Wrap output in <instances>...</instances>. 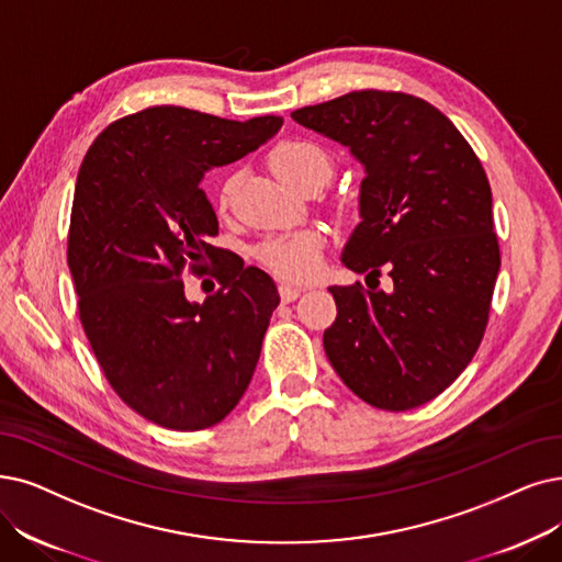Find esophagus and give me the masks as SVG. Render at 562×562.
<instances>
[{"mask_svg":"<svg viewBox=\"0 0 562 562\" xmlns=\"http://www.w3.org/2000/svg\"><path fill=\"white\" fill-rule=\"evenodd\" d=\"M302 293H304V290L297 288V285H288V283L279 285V295H281L283 302H295Z\"/></svg>","mask_w":562,"mask_h":562,"instance_id":"1","label":"esophagus"}]
</instances>
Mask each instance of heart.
I'll list each match as a JSON object with an SVG mask.
<instances>
[{"mask_svg": "<svg viewBox=\"0 0 562 562\" xmlns=\"http://www.w3.org/2000/svg\"><path fill=\"white\" fill-rule=\"evenodd\" d=\"M269 168L283 184L297 191L306 187H323L331 175L329 154L308 140H283L267 156ZM235 189V177L226 179L218 189V210H226L231 193ZM260 262L285 281H308L318 274L323 260V237L318 233H295L281 239H272L260 246Z\"/></svg>", "mask_w": 562, "mask_h": 562, "instance_id": "1", "label": "heart"}]
</instances>
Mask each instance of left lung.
Wrapping results in <instances>:
<instances>
[{"instance_id":"8db88e82","label":"left lung","mask_w":562,"mask_h":562,"mask_svg":"<svg viewBox=\"0 0 562 562\" xmlns=\"http://www.w3.org/2000/svg\"><path fill=\"white\" fill-rule=\"evenodd\" d=\"M290 117L364 164L362 221L341 262L367 285L383 269L394 283L329 288V364L369 406L417 408L461 375L488 323L501 246L486 172L438 108L403 92L359 89Z\"/></svg>"}]
</instances>
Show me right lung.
Instances as JSON below:
<instances>
[{"mask_svg": "<svg viewBox=\"0 0 562 562\" xmlns=\"http://www.w3.org/2000/svg\"><path fill=\"white\" fill-rule=\"evenodd\" d=\"M281 124L151 105L108 124L85 154L66 249L78 316L110 387L164 429H210L254 378L279 293L262 269L207 241L218 221L200 179ZM207 259L220 290L189 303L181 274Z\"/></svg>", "mask_w": 562, "mask_h": 562, "instance_id": "1", "label": "right lung"}]
</instances>
